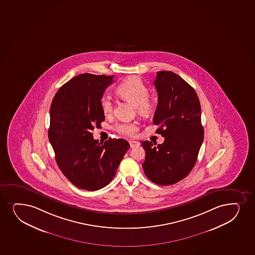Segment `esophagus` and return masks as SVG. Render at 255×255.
Listing matches in <instances>:
<instances>
[{
	"instance_id": "34e87169",
	"label": "esophagus",
	"mask_w": 255,
	"mask_h": 255,
	"mask_svg": "<svg viewBox=\"0 0 255 255\" xmlns=\"http://www.w3.org/2000/svg\"><path fill=\"white\" fill-rule=\"evenodd\" d=\"M129 143L130 147H135V146H138V145H139V142H138V141H132V140L129 141Z\"/></svg>"
}]
</instances>
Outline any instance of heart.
<instances>
[{
  "label": "heart",
  "mask_w": 255,
  "mask_h": 255,
  "mask_svg": "<svg viewBox=\"0 0 255 255\" xmlns=\"http://www.w3.org/2000/svg\"><path fill=\"white\" fill-rule=\"evenodd\" d=\"M116 93L122 99L135 105L139 114H149L153 109V101L148 97L149 90L138 77H129L121 82L116 88ZM101 106L106 115L113 113L114 103L109 96L102 97ZM137 129V126L131 122H122L114 126V129L123 135H133Z\"/></svg>",
  "instance_id": "obj_1"
}]
</instances>
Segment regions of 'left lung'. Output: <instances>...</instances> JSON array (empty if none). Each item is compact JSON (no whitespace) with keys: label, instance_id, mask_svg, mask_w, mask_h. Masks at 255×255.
I'll list each match as a JSON object with an SVG mask.
<instances>
[{"label":"left lung","instance_id":"8db88e82","mask_svg":"<svg viewBox=\"0 0 255 255\" xmlns=\"http://www.w3.org/2000/svg\"><path fill=\"white\" fill-rule=\"evenodd\" d=\"M153 84L158 104L153 122L165 141L141 142L146 152L142 168L153 183L171 185L187 177L197 160L204 139L201 104L195 90L174 72H157Z\"/></svg>","mask_w":255,"mask_h":255}]
</instances>
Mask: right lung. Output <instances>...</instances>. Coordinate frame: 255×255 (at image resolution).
<instances>
[{
  "mask_svg": "<svg viewBox=\"0 0 255 255\" xmlns=\"http://www.w3.org/2000/svg\"><path fill=\"white\" fill-rule=\"evenodd\" d=\"M114 77L76 76L52 101L48 139L60 171L79 189L95 191L108 185L129 149L125 139L99 143L91 133L105 120L101 99Z\"/></svg>",
  "mask_w": 255,
  "mask_h": 255,
  "instance_id": "right-lung-1",
  "label": "right lung"
}]
</instances>
